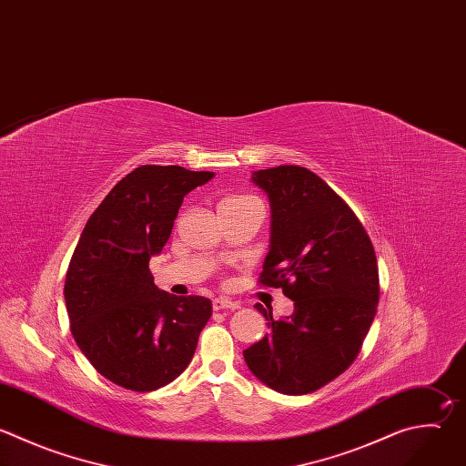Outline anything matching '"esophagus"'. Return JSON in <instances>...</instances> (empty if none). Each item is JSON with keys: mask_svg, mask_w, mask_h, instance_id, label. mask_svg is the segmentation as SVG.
<instances>
[{"mask_svg": "<svg viewBox=\"0 0 466 466\" xmlns=\"http://www.w3.org/2000/svg\"><path fill=\"white\" fill-rule=\"evenodd\" d=\"M212 307H214V311H221V309H230V311H234V309H239L241 305L238 301H232V299L225 298V296H219L212 301Z\"/></svg>", "mask_w": 466, "mask_h": 466, "instance_id": "34e87169", "label": "esophagus"}]
</instances>
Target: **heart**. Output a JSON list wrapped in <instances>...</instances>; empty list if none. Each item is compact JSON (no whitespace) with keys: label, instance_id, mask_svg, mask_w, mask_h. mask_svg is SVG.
<instances>
[{"label":"heart","instance_id":"obj_1","mask_svg":"<svg viewBox=\"0 0 466 466\" xmlns=\"http://www.w3.org/2000/svg\"><path fill=\"white\" fill-rule=\"evenodd\" d=\"M236 199H243V198H236ZM236 199H234V198H232V199H225L223 203H227V201H236Z\"/></svg>","mask_w":466,"mask_h":466}]
</instances>
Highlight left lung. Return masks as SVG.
<instances>
[{
	"mask_svg": "<svg viewBox=\"0 0 466 466\" xmlns=\"http://www.w3.org/2000/svg\"><path fill=\"white\" fill-rule=\"evenodd\" d=\"M270 205V241L259 281L281 287L292 315L243 351L252 375L285 395L313 393L357 359L379 303L377 256L353 210L301 167L258 170Z\"/></svg>",
	"mask_w": 466,
	"mask_h": 466,
	"instance_id": "left-lung-1",
	"label": "left lung"
}]
</instances>
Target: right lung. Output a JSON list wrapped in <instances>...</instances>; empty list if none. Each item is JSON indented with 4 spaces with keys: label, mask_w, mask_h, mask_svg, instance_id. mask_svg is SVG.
I'll use <instances>...</instances> for the list:
<instances>
[{
    "label": "right lung",
    "mask_w": 466,
    "mask_h": 466,
    "mask_svg": "<svg viewBox=\"0 0 466 466\" xmlns=\"http://www.w3.org/2000/svg\"><path fill=\"white\" fill-rule=\"evenodd\" d=\"M214 172L144 165L118 181L87 219L73 252L64 298L76 346L107 380L153 391L190 364L212 317L203 296H174L153 283L187 194Z\"/></svg>",
    "instance_id": "obj_1"
}]
</instances>
